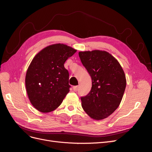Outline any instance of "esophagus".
<instances>
[{
    "mask_svg": "<svg viewBox=\"0 0 152 152\" xmlns=\"http://www.w3.org/2000/svg\"><path fill=\"white\" fill-rule=\"evenodd\" d=\"M78 89H79V86H78L73 87V91H77Z\"/></svg>",
    "mask_w": 152,
    "mask_h": 152,
    "instance_id": "obj_1",
    "label": "esophagus"
}]
</instances>
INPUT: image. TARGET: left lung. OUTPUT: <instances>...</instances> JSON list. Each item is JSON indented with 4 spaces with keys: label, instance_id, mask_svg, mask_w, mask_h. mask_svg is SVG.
Wrapping results in <instances>:
<instances>
[{
    "label": "left lung",
    "instance_id": "left-lung-1",
    "mask_svg": "<svg viewBox=\"0 0 152 152\" xmlns=\"http://www.w3.org/2000/svg\"><path fill=\"white\" fill-rule=\"evenodd\" d=\"M79 56L92 79L90 92L81 97L82 107L92 118L102 120L121 102L126 87L125 73L117 59L104 50L79 52Z\"/></svg>",
    "mask_w": 152,
    "mask_h": 152
}]
</instances>
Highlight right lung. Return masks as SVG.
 I'll return each mask as SVG.
<instances>
[{
  "mask_svg": "<svg viewBox=\"0 0 152 152\" xmlns=\"http://www.w3.org/2000/svg\"><path fill=\"white\" fill-rule=\"evenodd\" d=\"M76 51L65 44H53L32 59L26 73L25 85L31 104L39 111H53L70 91L69 73L64 63Z\"/></svg>",
  "mask_w": 152,
  "mask_h": 152,
  "instance_id": "right-lung-1",
  "label": "right lung"
}]
</instances>
